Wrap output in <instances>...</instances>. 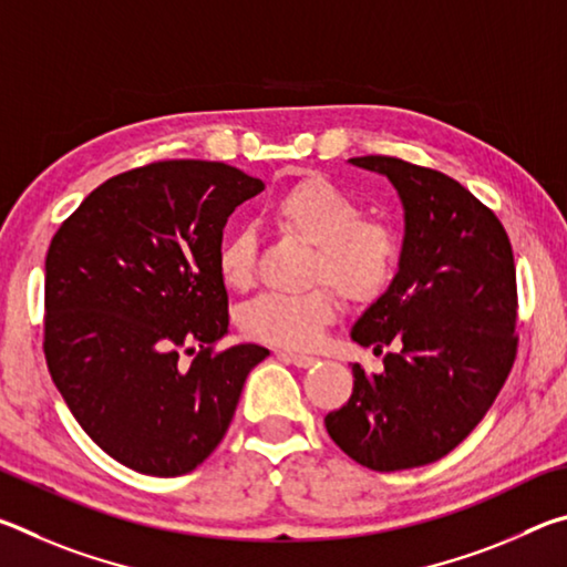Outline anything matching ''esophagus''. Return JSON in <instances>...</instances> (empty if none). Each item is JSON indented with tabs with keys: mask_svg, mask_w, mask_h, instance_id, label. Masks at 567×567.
Segmentation results:
<instances>
[{
	"mask_svg": "<svg viewBox=\"0 0 567 567\" xmlns=\"http://www.w3.org/2000/svg\"><path fill=\"white\" fill-rule=\"evenodd\" d=\"M280 358L290 360L292 364H297V368H310V364L318 362V358H312V354H305V352H277Z\"/></svg>",
	"mask_w": 567,
	"mask_h": 567,
	"instance_id": "1",
	"label": "esophagus"
}]
</instances>
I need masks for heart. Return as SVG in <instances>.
Here are the masks:
<instances>
[{
	"label": "heart",
	"instance_id": "1",
	"mask_svg": "<svg viewBox=\"0 0 567 567\" xmlns=\"http://www.w3.org/2000/svg\"><path fill=\"white\" fill-rule=\"evenodd\" d=\"M277 227L315 247L305 292H265L247 305L243 328L249 338L310 348L338 315V287L350 302H370L395 280L402 260L400 229L382 217H364L350 192L322 175H305L285 185L270 203ZM257 237L235 229L217 249V272L229 290L255 282ZM331 285L328 286L327 282Z\"/></svg>",
	"mask_w": 567,
	"mask_h": 567
}]
</instances>
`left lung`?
Returning <instances> with one entry per match:
<instances>
[{"instance_id":"obj_1","label":"left lung","mask_w":567,"mask_h":567,"mask_svg":"<svg viewBox=\"0 0 567 567\" xmlns=\"http://www.w3.org/2000/svg\"><path fill=\"white\" fill-rule=\"evenodd\" d=\"M405 205L390 290L354 322L362 348L392 344L380 375L352 364V395L324 415L344 455L378 473L430 465L473 433L517 354L511 237L491 207L443 172L388 155L352 157Z\"/></svg>"}]
</instances>
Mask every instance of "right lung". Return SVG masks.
Listing matches in <instances>:
<instances>
[{"mask_svg": "<svg viewBox=\"0 0 567 567\" xmlns=\"http://www.w3.org/2000/svg\"><path fill=\"white\" fill-rule=\"evenodd\" d=\"M262 179L159 159L90 192L44 262V358L84 433L137 473H192L223 443L270 350H217L229 328L223 229Z\"/></svg>", "mask_w": 567, "mask_h": 567, "instance_id": "add662e5", "label": "right lung"}]
</instances>
